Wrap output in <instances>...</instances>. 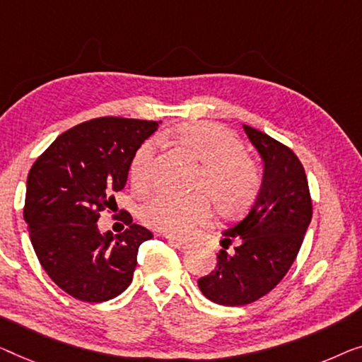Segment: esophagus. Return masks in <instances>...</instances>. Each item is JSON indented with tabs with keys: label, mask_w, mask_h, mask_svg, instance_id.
Here are the masks:
<instances>
[{
	"label": "esophagus",
	"mask_w": 362,
	"mask_h": 362,
	"mask_svg": "<svg viewBox=\"0 0 362 362\" xmlns=\"http://www.w3.org/2000/svg\"><path fill=\"white\" fill-rule=\"evenodd\" d=\"M165 239H167V242H169V244H170L172 247H175L177 250H187L188 247H190V244H188V242L174 239V237H165Z\"/></svg>",
	"instance_id": "1"
}]
</instances>
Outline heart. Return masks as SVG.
I'll list each match as a JSON object with an SVG mask.
<instances>
[{"mask_svg": "<svg viewBox=\"0 0 362 362\" xmlns=\"http://www.w3.org/2000/svg\"><path fill=\"white\" fill-rule=\"evenodd\" d=\"M172 136L202 165L195 185L203 187L224 216L245 211L260 187V175L255 164L242 154V144L228 129L208 122L182 123ZM156 146L141 143L129 160V177L136 187H144L151 179ZM211 214L208 198L203 193L188 197L169 192H156L139 206V218L149 228L170 235H187L197 224L204 223Z\"/></svg>", "mask_w": 362, "mask_h": 362, "instance_id": "1", "label": "heart"}]
</instances>
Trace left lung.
I'll use <instances>...</instances> for the list:
<instances>
[{
	"mask_svg": "<svg viewBox=\"0 0 362 362\" xmlns=\"http://www.w3.org/2000/svg\"><path fill=\"white\" fill-rule=\"evenodd\" d=\"M260 154L263 177L258 195L244 219L224 230L218 265L198 279L204 298L221 305H245L268 294L298 257L312 219L307 177L293 151L267 133L244 125Z\"/></svg>",
	"mask_w": 362,
	"mask_h": 362,
	"instance_id": "8db88e82",
	"label": "left lung"
}]
</instances>
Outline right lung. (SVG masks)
Listing matches in <instances>:
<instances>
[{
    "label": "right lung",
    "instance_id": "1",
    "mask_svg": "<svg viewBox=\"0 0 362 362\" xmlns=\"http://www.w3.org/2000/svg\"><path fill=\"white\" fill-rule=\"evenodd\" d=\"M159 122L104 117L62 133L27 175L24 219L42 268L64 293L86 302L117 298L133 279L139 245L153 237L133 224L102 234V211H115L134 151Z\"/></svg>",
    "mask_w": 362,
    "mask_h": 362
}]
</instances>
